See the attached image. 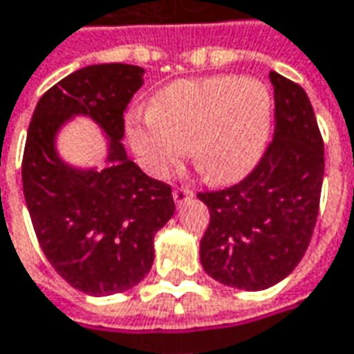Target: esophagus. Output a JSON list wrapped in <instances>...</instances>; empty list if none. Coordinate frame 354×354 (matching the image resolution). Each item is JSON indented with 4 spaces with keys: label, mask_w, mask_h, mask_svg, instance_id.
<instances>
[{
    "label": "esophagus",
    "mask_w": 354,
    "mask_h": 354,
    "mask_svg": "<svg viewBox=\"0 0 354 354\" xmlns=\"http://www.w3.org/2000/svg\"><path fill=\"white\" fill-rule=\"evenodd\" d=\"M191 196H193V191H191V189H187V187H177V189L173 191V198H175V203H177V205L187 203Z\"/></svg>",
    "instance_id": "34e87169"
}]
</instances>
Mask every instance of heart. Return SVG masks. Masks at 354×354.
Returning a JSON list of instances; mask_svg holds the SVG:
<instances>
[{
  "instance_id": "heart-1",
  "label": "heart",
  "mask_w": 354,
  "mask_h": 354,
  "mask_svg": "<svg viewBox=\"0 0 354 354\" xmlns=\"http://www.w3.org/2000/svg\"><path fill=\"white\" fill-rule=\"evenodd\" d=\"M271 127L272 95L265 83L212 75L163 87L149 109L130 113L127 136L153 177H167L191 149L205 181L230 185L257 165Z\"/></svg>"
}]
</instances>
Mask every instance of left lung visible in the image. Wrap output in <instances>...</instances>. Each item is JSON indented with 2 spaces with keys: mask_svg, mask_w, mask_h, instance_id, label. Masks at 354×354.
Listing matches in <instances>:
<instances>
[{
  "mask_svg": "<svg viewBox=\"0 0 354 354\" xmlns=\"http://www.w3.org/2000/svg\"><path fill=\"white\" fill-rule=\"evenodd\" d=\"M274 134L245 179L196 196L210 210L201 239L206 274L265 290L294 271L314 234L324 183V138L298 83L271 72Z\"/></svg>",
  "mask_w": 354,
  "mask_h": 354,
  "instance_id": "obj_1",
  "label": "left lung"
}]
</instances>
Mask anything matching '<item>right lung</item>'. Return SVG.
I'll return each mask as SVG.
<instances>
[{
  "mask_svg": "<svg viewBox=\"0 0 354 354\" xmlns=\"http://www.w3.org/2000/svg\"><path fill=\"white\" fill-rule=\"evenodd\" d=\"M144 70L97 64L70 73L40 97L23 153V193L46 259L73 288L109 296L136 286L151 269L153 238L175 212L171 187L128 160L124 111ZM73 114L91 115L107 132V167L75 170L53 138Z\"/></svg>",
  "mask_w": 354,
  "mask_h": 354,
  "instance_id": "obj_1",
  "label": "right lung"
}]
</instances>
